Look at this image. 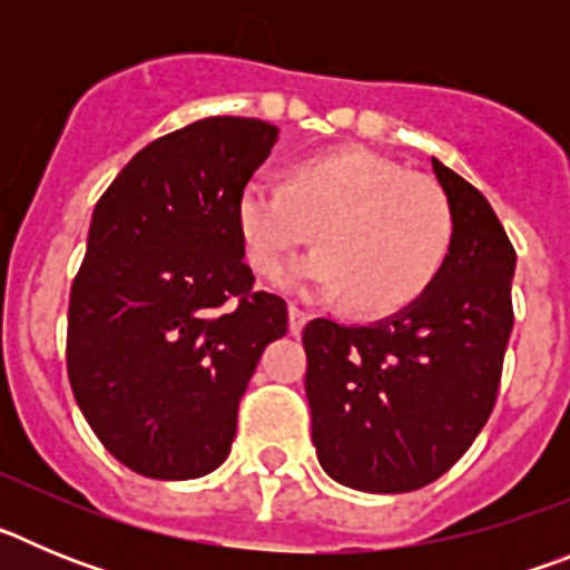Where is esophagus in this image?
I'll return each instance as SVG.
<instances>
[{
  "mask_svg": "<svg viewBox=\"0 0 570 570\" xmlns=\"http://www.w3.org/2000/svg\"><path fill=\"white\" fill-rule=\"evenodd\" d=\"M305 322H308V314L302 308H296V305H288V328L291 334L299 336L302 328H305Z\"/></svg>",
  "mask_w": 570,
  "mask_h": 570,
  "instance_id": "obj_1",
  "label": "esophagus"
}]
</instances>
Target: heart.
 Listing matches in <instances>:
<instances>
[{
	"mask_svg": "<svg viewBox=\"0 0 570 570\" xmlns=\"http://www.w3.org/2000/svg\"><path fill=\"white\" fill-rule=\"evenodd\" d=\"M234 225L250 271L271 276L302 242H320L279 274L282 288L342 296L362 314H391L425 294L454 239L436 185L371 150L308 156L285 183L248 179Z\"/></svg>",
	"mask_w": 570,
	"mask_h": 570,
	"instance_id": "heart-1",
	"label": "heart"
}]
</instances>
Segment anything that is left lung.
Masks as SVG:
<instances>
[{
  "label": "left lung",
  "mask_w": 570,
  "mask_h": 570,
  "mask_svg": "<svg viewBox=\"0 0 570 570\" xmlns=\"http://www.w3.org/2000/svg\"><path fill=\"white\" fill-rule=\"evenodd\" d=\"M454 219L436 279L367 325L311 320L305 394L322 471L367 493H407L465 454L497 402L513 328L517 254L485 196L431 159Z\"/></svg>",
  "instance_id": "8db88e82"
}]
</instances>
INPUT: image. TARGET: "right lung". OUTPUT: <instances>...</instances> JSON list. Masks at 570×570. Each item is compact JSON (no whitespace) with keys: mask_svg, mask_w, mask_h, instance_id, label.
Returning <instances> with one entry per match:
<instances>
[{"mask_svg":"<svg viewBox=\"0 0 570 570\" xmlns=\"http://www.w3.org/2000/svg\"><path fill=\"white\" fill-rule=\"evenodd\" d=\"M279 128L208 116L142 148L94 208L70 288L68 376L116 460L150 480H196L230 454L236 411L285 302L254 291L236 194Z\"/></svg>","mask_w":570,"mask_h":570,"instance_id":"1","label":"right lung"}]
</instances>
